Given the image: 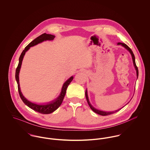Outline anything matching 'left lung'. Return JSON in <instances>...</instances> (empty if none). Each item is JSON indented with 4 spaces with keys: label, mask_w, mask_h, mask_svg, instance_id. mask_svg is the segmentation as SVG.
<instances>
[{
    "label": "left lung",
    "mask_w": 150,
    "mask_h": 150,
    "mask_svg": "<svg viewBox=\"0 0 150 150\" xmlns=\"http://www.w3.org/2000/svg\"><path fill=\"white\" fill-rule=\"evenodd\" d=\"M117 45H121L122 47H123L124 48H125L127 50H128V51L130 53V54H131L132 59V62H133V66H134V68H135V70H136V75H137V78H138V75H139V71H138V68H137V67L136 65V63H135V57H134V54L133 53V52L130 49V48H129L128 46H127V45L126 44H125L124 43L118 42V43H117ZM85 95H86V100H87V103H88V104L90 108H91V109L93 112H94L95 113H97V114H98V115H101V116H108V115H110L115 113H116L117 112H118L120 110H121V108H120V109H118V110H115V111H113V112H105V111L100 110H98V109L95 108L94 106H93V105H92L91 104V103L90 102V100H89V99H88V94H87V88H86V90ZM132 98H131V99H132ZM129 102H130V101H129ZM129 102H128V103H129ZM127 104H126V105H127ZM124 106H123L122 108H124Z\"/></svg>",
    "instance_id": "1"
}]
</instances>
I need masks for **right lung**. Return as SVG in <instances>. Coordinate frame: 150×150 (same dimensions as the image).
<instances>
[{
	"label": "right lung",
	"instance_id": "1",
	"mask_svg": "<svg viewBox=\"0 0 150 150\" xmlns=\"http://www.w3.org/2000/svg\"><path fill=\"white\" fill-rule=\"evenodd\" d=\"M55 36L54 35L44 33L40 35L39 37H37L35 39H34L33 41H32L29 45H28L25 50L22 51L19 59V63L18 65L16 72V79L18 84V92L20 96V97L23 103L27 105L29 108L33 109L34 111L38 112L42 114H50L51 113H53L54 112L56 109H58V108L61 105L63 99L64 98V96L66 93L67 87L69 83L71 82L72 79H74V76H71L69 79H68L67 81L63 84L61 92L59 94V96L55 99H54L50 102L45 103V104H37L33 102H32L27 100L23 95V94L21 92V88H20V84H19V74L20 72V69L21 68L22 63L23 61V59L24 57V56L26 53V52L30 49V47H34L38 44H40L44 41H52L54 40Z\"/></svg>",
	"mask_w": 150,
	"mask_h": 150
}]
</instances>
